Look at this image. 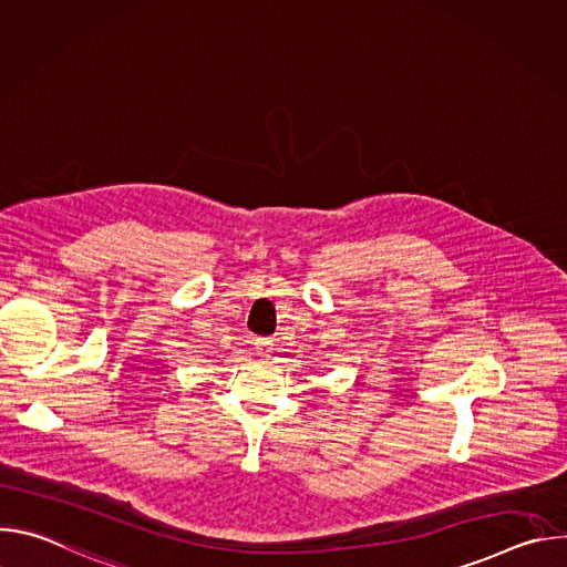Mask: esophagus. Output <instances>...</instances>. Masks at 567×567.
<instances>
[{
  "instance_id": "obj_1",
  "label": "esophagus",
  "mask_w": 567,
  "mask_h": 567,
  "mask_svg": "<svg viewBox=\"0 0 567 567\" xmlns=\"http://www.w3.org/2000/svg\"><path fill=\"white\" fill-rule=\"evenodd\" d=\"M256 350H258V354L262 357V359H271L274 357V341H269V339H258L256 341Z\"/></svg>"
}]
</instances>
